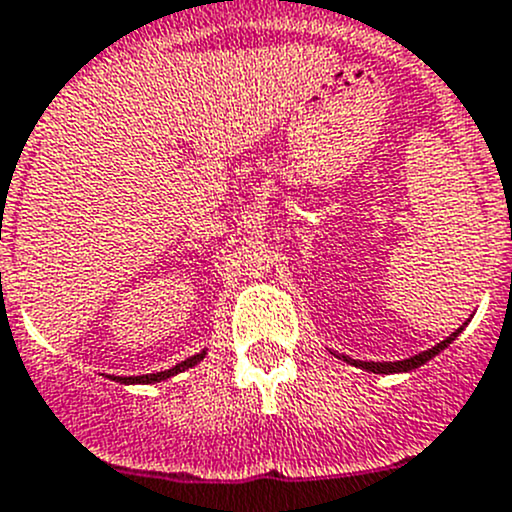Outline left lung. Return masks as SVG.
Returning a JSON list of instances; mask_svg holds the SVG:
<instances>
[{
    "instance_id": "left-lung-1",
    "label": "left lung",
    "mask_w": 512,
    "mask_h": 512,
    "mask_svg": "<svg viewBox=\"0 0 512 512\" xmlns=\"http://www.w3.org/2000/svg\"><path fill=\"white\" fill-rule=\"evenodd\" d=\"M461 329H456V332H453L451 337L443 339V342L438 344V347L428 349V352L416 354V356H411V359H404V361H352V359H347V361H352L354 366H361V369H366V371H374V374H394V371H411V369H416V366L426 364V361L431 359V356H436L438 352H441V349H446L448 344H451L453 339L458 337V332H461Z\"/></svg>"
}]
</instances>
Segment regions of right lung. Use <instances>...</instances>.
<instances>
[{
  "mask_svg": "<svg viewBox=\"0 0 512 512\" xmlns=\"http://www.w3.org/2000/svg\"><path fill=\"white\" fill-rule=\"evenodd\" d=\"M203 356H205V352H200V354L190 356V359L180 361V364H178V366H173V369H168V371H158V374H146V376H121V381H123V384H153V381H163V379H168V376L178 374V371L188 369V366H195V364H198L200 359H203Z\"/></svg>",
  "mask_w": 512,
  "mask_h": 512,
  "instance_id": "add662e5",
  "label": "right lung"
}]
</instances>
